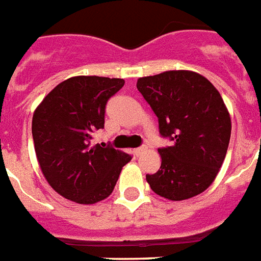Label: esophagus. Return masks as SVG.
Instances as JSON below:
<instances>
[{
  "instance_id": "obj_1",
  "label": "esophagus",
  "mask_w": 261,
  "mask_h": 261,
  "mask_svg": "<svg viewBox=\"0 0 261 261\" xmlns=\"http://www.w3.org/2000/svg\"><path fill=\"white\" fill-rule=\"evenodd\" d=\"M147 151V147H144V145H141V147H139V148H135V149H133V153H135V155L136 156H139V155H141V153H143V152H145Z\"/></svg>"
}]
</instances>
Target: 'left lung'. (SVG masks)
Instances as JSON below:
<instances>
[{
    "mask_svg": "<svg viewBox=\"0 0 261 261\" xmlns=\"http://www.w3.org/2000/svg\"><path fill=\"white\" fill-rule=\"evenodd\" d=\"M137 90L151 106L159 133L172 141L159 148L162 166L147 174L160 197L183 201L213 183L228 151L232 122L216 87L191 71H166L137 81Z\"/></svg>",
    "mask_w": 261,
    "mask_h": 261,
    "instance_id": "1",
    "label": "left lung"
}]
</instances>
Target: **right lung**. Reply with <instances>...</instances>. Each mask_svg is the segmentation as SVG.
I'll list each match as a JSON object with an SVG mask.
<instances>
[{
	"label": "right lung",
	"mask_w": 261,
	"mask_h": 261,
	"mask_svg": "<svg viewBox=\"0 0 261 261\" xmlns=\"http://www.w3.org/2000/svg\"><path fill=\"white\" fill-rule=\"evenodd\" d=\"M124 83L120 78L74 76L59 83L35 110L37 160L62 197L85 205L105 199L132 159L112 145H91L93 135L105 126L106 103Z\"/></svg>",
	"instance_id": "obj_1"
}]
</instances>
